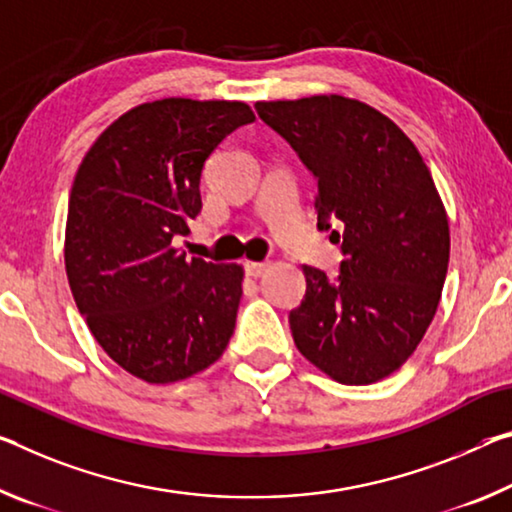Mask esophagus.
I'll use <instances>...</instances> for the list:
<instances>
[{
	"instance_id": "esophagus-1",
	"label": "esophagus",
	"mask_w": 512,
	"mask_h": 512,
	"mask_svg": "<svg viewBox=\"0 0 512 512\" xmlns=\"http://www.w3.org/2000/svg\"><path fill=\"white\" fill-rule=\"evenodd\" d=\"M266 262H243V271H246V275H250V278H259V275H262L264 271H266Z\"/></svg>"
}]
</instances>
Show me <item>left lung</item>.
Segmentation results:
<instances>
[{
    "label": "left lung",
    "instance_id": "left-lung-1",
    "mask_svg": "<svg viewBox=\"0 0 512 512\" xmlns=\"http://www.w3.org/2000/svg\"><path fill=\"white\" fill-rule=\"evenodd\" d=\"M255 109L316 180V227L342 243L335 278L303 266L294 342L337 383H376L415 353L449 269V221L431 170L364 102L314 95Z\"/></svg>",
    "mask_w": 512,
    "mask_h": 512
}]
</instances>
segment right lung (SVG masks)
Instances as JSON below:
<instances>
[{
    "mask_svg": "<svg viewBox=\"0 0 512 512\" xmlns=\"http://www.w3.org/2000/svg\"><path fill=\"white\" fill-rule=\"evenodd\" d=\"M255 123L243 102L168 97L109 125L75 175L66 273L97 344L145 383L207 369L230 342L239 264L186 259L173 237L202 209L207 159L234 129Z\"/></svg>",
    "mask_w": 512,
    "mask_h": 512,
    "instance_id": "1",
    "label": "right lung"
}]
</instances>
